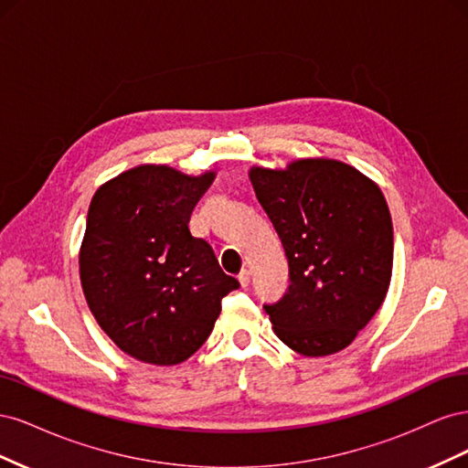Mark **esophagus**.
<instances>
[{
	"mask_svg": "<svg viewBox=\"0 0 468 468\" xmlns=\"http://www.w3.org/2000/svg\"><path fill=\"white\" fill-rule=\"evenodd\" d=\"M238 281H239V285H242L244 289L250 285V271H248V269H242V271H239Z\"/></svg>",
	"mask_w": 468,
	"mask_h": 468,
	"instance_id": "1",
	"label": "esophagus"
}]
</instances>
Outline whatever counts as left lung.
Segmentation results:
<instances>
[{
    "mask_svg": "<svg viewBox=\"0 0 468 468\" xmlns=\"http://www.w3.org/2000/svg\"><path fill=\"white\" fill-rule=\"evenodd\" d=\"M250 181L289 261V291L265 304L273 332L301 356H334L387 299L394 236L385 195L334 158L253 165Z\"/></svg>",
    "mask_w": 468,
    "mask_h": 468,
    "instance_id": "left-lung-1",
    "label": "left lung"
}]
</instances>
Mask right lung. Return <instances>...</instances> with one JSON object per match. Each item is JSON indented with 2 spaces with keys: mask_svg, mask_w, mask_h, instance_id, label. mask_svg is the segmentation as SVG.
I'll list each match as a JSON object with an SVG mask.
<instances>
[{
  "mask_svg": "<svg viewBox=\"0 0 468 468\" xmlns=\"http://www.w3.org/2000/svg\"><path fill=\"white\" fill-rule=\"evenodd\" d=\"M217 172L183 174L143 164L93 195L80 248L88 306L121 351L169 367L189 359L210 335L220 301L239 282L189 232L195 205Z\"/></svg>",
  "mask_w": 468,
  "mask_h": 468,
  "instance_id": "obj_1",
  "label": "right lung"
}]
</instances>
